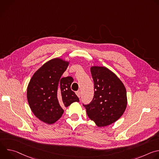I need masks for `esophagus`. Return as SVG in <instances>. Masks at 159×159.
<instances>
[{"label":"esophagus","instance_id":"34e87169","mask_svg":"<svg viewBox=\"0 0 159 159\" xmlns=\"http://www.w3.org/2000/svg\"><path fill=\"white\" fill-rule=\"evenodd\" d=\"M75 93H76V95L77 96L78 98L80 97V91H77Z\"/></svg>","mask_w":159,"mask_h":159}]
</instances>
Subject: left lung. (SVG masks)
I'll list each match as a JSON object with an SVG mask.
<instances>
[{"label": "left lung", "mask_w": 159, "mask_h": 159, "mask_svg": "<svg viewBox=\"0 0 159 159\" xmlns=\"http://www.w3.org/2000/svg\"><path fill=\"white\" fill-rule=\"evenodd\" d=\"M94 82L92 102L84 105L88 117L98 127L116 122L123 115L127 106L126 90L122 81L107 67L90 66Z\"/></svg>", "instance_id": "left-lung-1"}]
</instances>
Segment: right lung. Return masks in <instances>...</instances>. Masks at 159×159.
Wrapping results in <instances>:
<instances>
[{
	"label": "right lung",
	"mask_w": 159,
	"mask_h": 159,
	"mask_svg": "<svg viewBox=\"0 0 159 159\" xmlns=\"http://www.w3.org/2000/svg\"><path fill=\"white\" fill-rule=\"evenodd\" d=\"M70 60L54 58L44 63L32 76L27 87V99L34 116L52 125L62 116L63 107L79 99L70 89L74 79L61 77Z\"/></svg>",
	"instance_id": "add662e5"
}]
</instances>
